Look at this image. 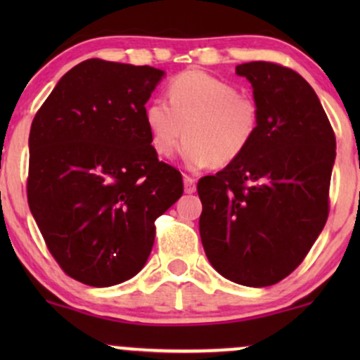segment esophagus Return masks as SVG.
Wrapping results in <instances>:
<instances>
[{
  "label": "esophagus",
  "instance_id": "obj_1",
  "mask_svg": "<svg viewBox=\"0 0 360 360\" xmlns=\"http://www.w3.org/2000/svg\"><path fill=\"white\" fill-rule=\"evenodd\" d=\"M184 191L188 194L196 191V179H194V177H191V176H188V174H184Z\"/></svg>",
  "mask_w": 360,
  "mask_h": 360
}]
</instances>
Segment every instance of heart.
<instances>
[{
  "mask_svg": "<svg viewBox=\"0 0 360 360\" xmlns=\"http://www.w3.org/2000/svg\"><path fill=\"white\" fill-rule=\"evenodd\" d=\"M150 143L169 157L186 139L184 164L201 169L225 167L245 154L260 125L259 103L238 93L229 81L203 71H186L169 81L167 101L155 98L143 111Z\"/></svg>",
  "mask_w": 360,
  "mask_h": 360,
  "instance_id": "b5f03b06",
  "label": "heart"
}]
</instances>
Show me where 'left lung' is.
Returning <instances> with one entry per match:
<instances>
[{
    "mask_svg": "<svg viewBox=\"0 0 360 360\" xmlns=\"http://www.w3.org/2000/svg\"><path fill=\"white\" fill-rule=\"evenodd\" d=\"M235 71L254 88L260 125L240 159L198 181L200 235L223 278L264 288L288 278L323 230L335 134L296 71L266 60Z\"/></svg>",
    "mask_w": 360,
    "mask_h": 360,
    "instance_id": "obj_1",
    "label": "left lung"
}]
</instances>
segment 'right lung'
Listing matches in <instances>:
<instances>
[{
  "label": "right lung",
  "instance_id": "right-lung-1",
  "mask_svg": "<svg viewBox=\"0 0 360 360\" xmlns=\"http://www.w3.org/2000/svg\"><path fill=\"white\" fill-rule=\"evenodd\" d=\"M164 71L88 59L62 76L30 128L27 198L69 278L106 288L146 266L155 220L183 196L143 118Z\"/></svg>",
  "mask_w": 360,
  "mask_h": 360
}]
</instances>
